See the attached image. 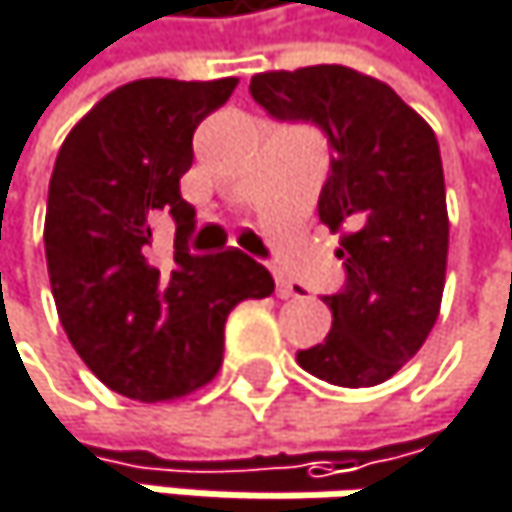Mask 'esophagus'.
Segmentation results:
<instances>
[{
	"mask_svg": "<svg viewBox=\"0 0 512 512\" xmlns=\"http://www.w3.org/2000/svg\"><path fill=\"white\" fill-rule=\"evenodd\" d=\"M276 294H279L282 300H291V297H297V294H300V288H297L291 279H285V276H279V273H276Z\"/></svg>",
	"mask_w": 512,
	"mask_h": 512,
	"instance_id": "obj_1",
	"label": "esophagus"
}]
</instances>
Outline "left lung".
Instances as JSON below:
<instances>
[{
	"mask_svg": "<svg viewBox=\"0 0 512 512\" xmlns=\"http://www.w3.org/2000/svg\"><path fill=\"white\" fill-rule=\"evenodd\" d=\"M279 122L315 125L330 143L318 215L345 227V285L321 297L327 339L297 363L336 387L393 378L435 327L447 273V191L435 131L381 80L345 65L254 74L248 86Z\"/></svg>",
	"mask_w": 512,
	"mask_h": 512,
	"instance_id": "left-lung-1",
	"label": "left lung"
}]
</instances>
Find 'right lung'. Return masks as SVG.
Listing matches in <instances>:
<instances>
[{
	"label": "right lung",
	"instance_id": "obj_1",
	"mask_svg": "<svg viewBox=\"0 0 512 512\" xmlns=\"http://www.w3.org/2000/svg\"><path fill=\"white\" fill-rule=\"evenodd\" d=\"M233 89L236 77L125 83L56 155L44 221L56 312L80 360L119 396L167 402L212 381L230 309L276 288L236 248H188L197 218L179 179L194 158V128ZM164 214L177 224L173 255L154 251Z\"/></svg>",
	"mask_w": 512,
	"mask_h": 512
}]
</instances>
